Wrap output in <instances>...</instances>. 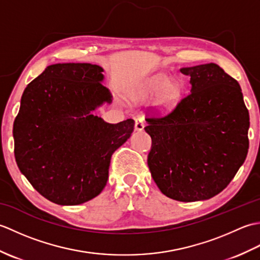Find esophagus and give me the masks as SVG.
<instances>
[{
    "mask_svg": "<svg viewBox=\"0 0 260 260\" xmlns=\"http://www.w3.org/2000/svg\"><path fill=\"white\" fill-rule=\"evenodd\" d=\"M144 126H145V123H144V119L139 117L135 119V131L137 132H142L143 129H144Z\"/></svg>",
    "mask_w": 260,
    "mask_h": 260,
    "instance_id": "1",
    "label": "esophagus"
}]
</instances>
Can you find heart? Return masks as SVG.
Masks as SVG:
<instances>
[{
  "label": "heart",
  "mask_w": 260,
  "mask_h": 260,
  "mask_svg": "<svg viewBox=\"0 0 260 260\" xmlns=\"http://www.w3.org/2000/svg\"><path fill=\"white\" fill-rule=\"evenodd\" d=\"M181 96L180 82L171 80L167 74L158 73L142 82L135 90L134 99L139 102L155 101V106L159 112L168 113L179 104Z\"/></svg>",
  "instance_id": "heart-1"
}]
</instances>
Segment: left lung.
<instances>
[{"instance_id":"left-lung-1","label":"left lung","mask_w":260,"mask_h":260,"mask_svg":"<svg viewBox=\"0 0 260 260\" xmlns=\"http://www.w3.org/2000/svg\"><path fill=\"white\" fill-rule=\"evenodd\" d=\"M190 93L161 118H146L147 164L163 194L182 202L217 196L244 164L249 113L238 81L215 63L180 69Z\"/></svg>"}]
</instances>
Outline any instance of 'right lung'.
Here are the masks:
<instances>
[{
	"label": "right lung",
	"mask_w": 260,
	"mask_h": 260,
	"mask_svg": "<svg viewBox=\"0 0 260 260\" xmlns=\"http://www.w3.org/2000/svg\"><path fill=\"white\" fill-rule=\"evenodd\" d=\"M91 63H56L23 91L13 124L14 155L31 185L49 201L76 206L91 200L108 180L110 157L129 139L134 120L106 123L93 112L112 103Z\"/></svg>",
	"instance_id": "right-lung-1"
}]
</instances>
